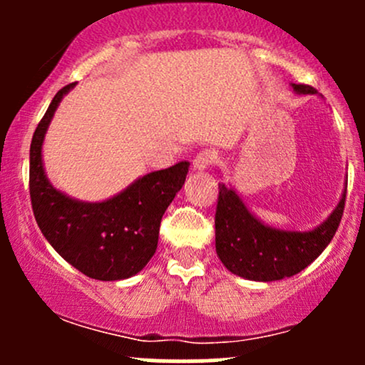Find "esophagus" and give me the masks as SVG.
<instances>
[{
    "instance_id": "obj_1",
    "label": "esophagus",
    "mask_w": 365,
    "mask_h": 365,
    "mask_svg": "<svg viewBox=\"0 0 365 365\" xmlns=\"http://www.w3.org/2000/svg\"><path fill=\"white\" fill-rule=\"evenodd\" d=\"M212 156L211 150H200L199 154L194 158V163H192V166H194L195 171H202V170H207L209 166L212 165Z\"/></svg>"
}]
</instances>
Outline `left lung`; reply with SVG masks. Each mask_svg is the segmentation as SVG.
I'll list each match as a JSON object with an SVG mask.
<instances>
[{"label": "left lung", "instance_id": "8db88e82", "mask_svg": "<svg viewBox=\"0 0 365 365\" xmlns=\"http://www.w3.org/2000/svg\"><path fill=\"white\" fill-rule=\"evenodd\" d=\"M295 94H316L292 83ZM346 187L333 212L307 232L279 230L262 223L233 187L220 183L216 207V254L230 273L252 282H278L300 273L321 255L336 233L345 207Z\"/></svg>", "mask_w": 365, "mask_h": 365}]
</instances>
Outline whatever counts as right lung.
I'll return each mask as SVG.
<instances>
[{"mask_svg":"<svg viewBox=\"0 0 365 365\" xmlns=\"http://www.w3.org/2000/svg\"><path fill=\"white\" fill-rule=\"evenodd\" d=\"M73 87L75 82L56 92L32 137V211L46 240L81 273L101 282L127 279L144 269L156 252L161 217L185 183L190 163L144 175L101 202L58 190L46 175L43 144L54 111Z\"/></svg>","mask_w":365,"mask_h":365,"instance_id":"obj_1","label":"right lung"}]
</instances>
